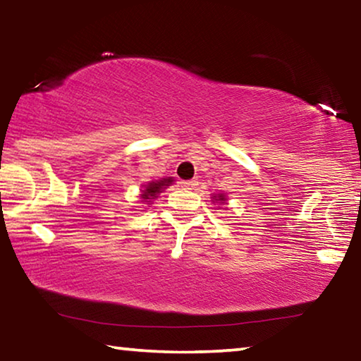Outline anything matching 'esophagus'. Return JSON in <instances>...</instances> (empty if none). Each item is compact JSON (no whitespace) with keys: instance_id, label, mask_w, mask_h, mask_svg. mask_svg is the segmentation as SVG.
I'll list each match as a JSON object with an SVG mask.
<instances>
[{"instance_id":"34e87169","label":"esophagus","mask_w":361,"mask_h":361,"mask_svg":"<svg viewBox=\"0 0 361 361\" xmlns=\"http://www.w3.org/2000/svg\"><path fill=\"white\" fill-rule=\"evenodd\" d=\"M197 185H199L197 180H181L180 181V186L183 189H194Z\"/></svg>"}]
</instances>
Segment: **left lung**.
Here are the masks:
<instances>
[{
    "mask_svg": "<svg viewBox=\"0 0 361 361\" xmlns=\"http://www.w3.org/2000/svg\"><path fill=\"white\" fill-rule=\"evenodd\" d=\"M215 200H224V195H223V194H219V195H218V199H215Z\"/></svg>",
    "mask_w": 361,
    "mask_h": 361,
    "instance_id": "8db88e82",
    "label": "left lung"
}]
</instances>
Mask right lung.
Returning <instances> with one entry per match:
<instances>
[{"mask_svg": "<svg viewBox=\"0 0 361 361\" xmlns=\"http://www.w3.org/2000/svg\"><path fill=\"white\" fill-rule=\"evenodd\" d=\"M172 181H173L172 178H164V180H161V181L149 183V185L146 186V189H145L143 194H142V199L148 200V199H154V197H157V194L162 191L164 186L172 185Z\"/></svg>", "mask_w": 361, "mask_h": 361, "instance_id": "add662e5", "label": "right lung"}]
</instances>
